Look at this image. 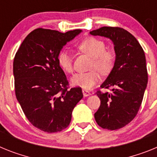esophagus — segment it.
<instances>
[{
	"label": "esophagus",
	"instance_id": "esophagus-1",
	"mask_svg": "<svg viewBox=\"0 0 157 157\" xmlns=\"http://www.w3.org/2000/svg\"><path fill=\"white\" fill-rule=\"evenodd\" d=\"M82 92H83V95H84V97H87V96H89L90 95H91V93H90L88 91H87V90H84L83 89L82 90Z\"/></svg>",
	"mask_w": 157,
	"mask_h": 157
}]
</instances>
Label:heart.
<instances>
[{"label": "heart", "mask_w": 157, "mask_h": 157, "mask_svg": "<svg viewBox=\"0 0 157 157\" xmlns=\"http://www.w3.org/2000/svg\"><path fill=\"white\" fill-rule=\"evenodd\" d=\"M77 47L81 52L92 58L90 69H95L102 74H107L112 69L115 55L111 50H106L105 43L102 40L93 37L88 38L82 41ZM58 59L60 66L64 71L69 73L73 72V57L69 51H61ZM96 70L76 73L71 78V84L83 89H91L99 80V75Z\"/></svg>", "instance_id": "1"}]
</instances>
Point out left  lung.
<instances>
[{"instance_id": "obj_1", "label": "left lung", "mask_w": 157, "mask_h": 157, "mask_svg": "<svg viewBox=\"0 0 157 157\" xmlns=\"http://www.w3.org/2000/svg\"><path fill=\"white\" fill-rule=\"evenodd\" d=\"M90 34L111 39L115 53L114 67L100 85L111 87L112 92H97L100 106L95 119L103 129H120L135 118L142 103L148 84L144 52L136 38L121 28L103 27Z\"/></svg>"}]
</instances>
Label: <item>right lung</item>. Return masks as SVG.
<instances>
[{"instance_id":"1","label":"right lung","mask_w":157,"mask_h":157,"mask_svg":"<svg viewBox=\"0 0 157 157\" xmlns=\"http://www.w3.org/2000/svg\"><path fill=\"white\" fill-rule=\"evenodd\" d=\"M81 31L62 33L38 28L24 39L15 56L16 99L29 122L44 132L56 133L67 127L73 108L83 98L79 87L68 90L58 59L63 46Z\"/></svg>"}]
</instances>
